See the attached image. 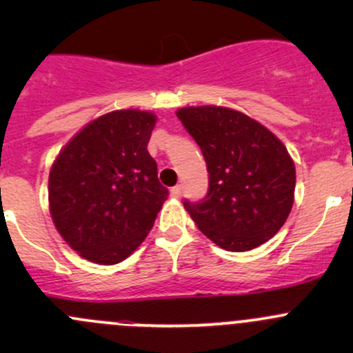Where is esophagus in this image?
<instances>
[{
  "instance_id": "1",
  "label": "esophagus",
  "mask_w": 353,
  "mask_h": 353,
  "mask_svg": "<svg viewBox=\"0 0 353 353\" xmlns=\"http://www.w3.org/2000/svg\"><path fill=\"white\" fill-rule=\"evenodd\" d=\"M181 194H183V186H181V184H177V186H174L172 190H170V196L181 198Z\"/></svg>"
}]
</instances>
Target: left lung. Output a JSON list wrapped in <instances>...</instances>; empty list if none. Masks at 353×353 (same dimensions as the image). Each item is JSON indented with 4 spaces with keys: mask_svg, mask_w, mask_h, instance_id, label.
Returning a JSON list of instances; mask_svg holds the SVG:
<instances>
[{
    "mask_svg": "<svg viewBox=\"0 0 353 353\" xmlns=\"http://www.w3.org/2000/svg\"><path fill=\"white\" fill-rule=\"evenodd\" d=\"M176 114L201 148L210 176L205 199L184 201L198 229L232 252L272 239L294 205L295 165L285 145L239 110L191 105Z\"/></svg>",
    "mask_w": 353,
    "mask_h": 353,
    "instance_id": "1",
    "label": "left lung"
}]
</instances>
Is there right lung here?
<instances>
[{"mask_svg":"<svg viewBox=\"0 0 353 353\" xmlns=\"http://www.w3.org/2000/svg\"><path fill=\"white\" fill-rule=\"evenodd\" d=\"M157 116L112 110L85 124L49 172V212L63 239L99 265L126 259L167 199L147 150Z\"/></svg>","mask_w":353,"mask_h":353,"instance_id":"add662e5","label":"right lung"}]
</instances>
